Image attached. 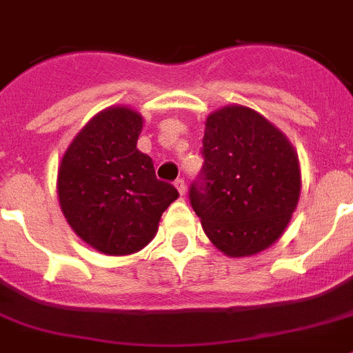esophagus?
I'll return each mask as SVG.
<instances>
[{
    "label": "esophagus",
    "instance_id": "esophagus-1",
    "mask_svg": "<svg viewBox=\"0 0 353 353\" xmlns=\"http://www.w3.org/2000/svg\"><path fill=\"white\" fill-rule=\"evenodd\" d=\"M174 188L179 189V192L180 194H185V182H183V179H176L174 180Z\"/></svg>",
    "mask_w": 353,
    "mask_h": 353
}]
</instances>
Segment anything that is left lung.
I'll use <instances>...</instances> for the list:
<instances>
[{"instance_id": "left-lung-1", "label": "left lung", "mask_w": 353, "mask_h": 353, "mask_svg": "<svg viewBox=\"0 0 353 353\" xmlns=\"http://www.w3.org/2000/svg\"><path fill=\"white\" fill-rule=\"evenodd\" d=\"M201 155L189 201L212 245L228 257L270 248L291 221L302 185L288 137L252 108L230 105L207 117Z\"/></svg>"}]
</instances>
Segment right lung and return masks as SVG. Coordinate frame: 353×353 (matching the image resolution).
<instances>
[{
  "label": "right lung",
  "mask_w": 353,
  "mask_h": 353,
  "mask_svg": "<svg viewBox=\"0 0 353 353\" xmlns=\"http://www.w3.org/2000/svg\"><path fill=\"white\" fill-rule=\"evenodd\" d=\"M141 130L143 117L135 110L105 108L78 132L59 165L60 209L77 236L101 254L143 250L179 198L137 150Z\"/></svg>",
  "instance_id": "obj_1"
}]
</instances>
